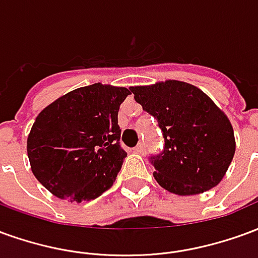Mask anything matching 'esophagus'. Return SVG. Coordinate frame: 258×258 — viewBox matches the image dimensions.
Here are the masks:
<instances>
[{
  "label": "esophagus",
  "instance_id": "34e87169",
  "mask_svg": "<svg viewBox=\"0 0 258 258\" xmlns=\"http://www.w3.org/2000/svg\"><path fill=\"white\" fill-rule=\"evenodd\" d=\"M134 152L135 153H141V155H142V153L145 152V146L142 145V144H138V145L134 148Z\"/></svg>",
  "mask_w": 258,
  "mask_h": 258
}]
</instances>
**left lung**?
Instances as JSON below:
<instances>
[{"label": "left lung", "instance_id": "1", "mask_svg": "<svg viewBox=\"0 0 258 258\" xmlns=\"http://www.w3.org/2000/svg\"><path fill=\"white\" fill-rule=\"evenodd\" d=\"M130 90L162 130L163 151L149 159L159 185L175 195L214 188L235 153L232 125L224 112L203 91L184 81L168 80Z\"/></svg>", "mask_w": 258, "mask_h": 258}]
</instances>
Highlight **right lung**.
Listing matches in <instances>:
<instances>
[{
	"mask_svg": "<svg viewBox=\"0 0 258 258\" xmlns=\"http://www.w3.org/2000/svg\"><path fill=\"white\" fill-rule=\"evenodd\" d=\"M123 87L92 84L60 96L37 116L27 138L31 171L51 194L90 202L114 182L127 153L120 145Z\"/></svg>",
	"mask_w": 258,
	"mask_h": 258,
	"instance_id": "obj_1",
	"label": "right lung"
}]
</instances>
